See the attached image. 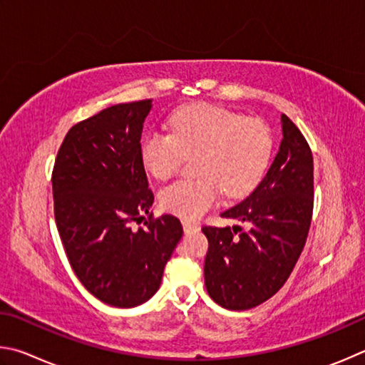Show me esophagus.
Returning <instances> with one entry per match:
<instances>
[{
  "label": "esophagus",
  "mask_w": 365,
  "mask_h": 365,
  "mask_svg": "<svg viewBox=\"0 0 365 365\" xmlns=\"http://www.w3.org/2000/svg\"><path fill=\"white\" fill-rule=\"evenodd\" d=\"M182 227H184V231H186V232H195V231H199V229H200V226L197 225V222H192L189 220H182Z\"/></svg>",
  "instance_id": "34e87169"
}]
</instances>
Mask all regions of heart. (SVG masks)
Returning a JSON list of instances; mask_svg holds the SVG:
<instances>
[{
    "instance_id": "1",
    "label": "heart",
    "mask_w": 365,
    "mask_h": 365,
    "mask_svg": "<svg viewBox=\"0 0 365 365\" xmlns=\"http://www.w3.org/2000/svg\"><path fill=\"white\" fill-rule=\"evenodd\" d=\"M170 134L150 133L140 160L157 179H170L184 158H195L197 179H182L160 194L162 207L184 220H197L225 190L239 199L258 186L269 165L272 134L264 121L210 104L184 107L170 118Z\"/></svg>"
}]
</instances>
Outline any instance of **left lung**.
<instances>
[{"label":"left lung","mask_w":365,"mask_h":365,"mask_svg":"<svg viewBox=\"0 0 365 365\" xmlns=\"http://www.w3.org/2000/svg\"><path fill=\"white\" fill-rule=\"evenodd\" d=\"M282 140L257 189L222 218L247 229L202 227L208 239L205 287L215 303L231 311L250 309L280 290L308 237L314 205V163L308 143L282 113Z\"/></svg>","instance_id":"1"}]
</instances>
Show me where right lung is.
<instances>
[{
  "mask_svg": "<svg viewBox=\"0 0 365 365\" xmlns=\"http://www.w3.org/2000/svg\"><path fill=\"white\" fill-rule=\"evenodd\" d=\"M152 99L107 107L70 128L53 170L54 216L68 263L102 303L134 308L160 289L182 237L176 216L153 220V194L140 160ZM150 216L145 228L133 222Z\"/></svg>",
  "mask_w": 365,
  "mask_h": 365,
  "instance_id": "obj_1",
  "label": "right lung"
}]
</instances>
